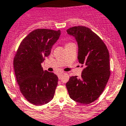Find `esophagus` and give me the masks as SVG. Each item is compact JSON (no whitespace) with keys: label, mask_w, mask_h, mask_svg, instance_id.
<instances>
[{"label":"esophagus","mask_w":126,"mask_h":126,"mask_svg":"<svg viewBox=\"0 0 126 126\" xmlns=\"http://www.w3.org/2000/svg\"><path fill=\"white\" fill-rule=\"evenodd\" d=\"M62 73H60L59 75H58V77H59V79H61V77H62Z\"/></svg>","instance_id":"obj_1"}]
</instances>
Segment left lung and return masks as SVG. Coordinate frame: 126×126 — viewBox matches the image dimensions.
Here are the masks:
<instances>
[{
	"label": "left lung",
	"instance_id": "obj_1",
	"mask_svg": "<svg viewBox=\"0 0 126 126\" xmlns=\"http://www.w3.org/2000/svg\"><path fill=\"white\" fill-rule=\"evenodd\" d=\"M66 31L77 42L78 60L84 67L80 79L71 77L67 91L74 101L90 104L101 95L109 79V53L101 38L87 27L74 26Z\"/></svg>",
	"mask_w": 126,
	"mask_h": 126
}]
</instances>
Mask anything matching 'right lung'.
Returning <instances> with one entry per match:
<instances>
[{
  "label": "right lung",
  "mask_w": 126,
  "mask_h": 126,
  "mask_svg": "<svg viewBox=\"0 0 126 126\" xmlns=\"http://www.w3.org/2000/svg\"><path fill=\"white\" fill-rule=\"evenodd\" d=\"M60 30L37 29L20 44L14 58V69L20 91L31 104L42 106L54 98L58 77L43 71L41 63L49 56L60 35Z\"/></svg>",
  "instance_id": "1"
}]
</instances>
